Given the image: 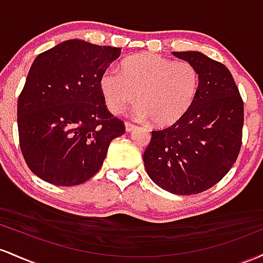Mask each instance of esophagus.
<instances>
[{
  "instance_id": "esophagus-1",
  "label": "esophagus",
  "mask_w": 263,
  "mask_h": 263,
  "mask_svg": "<svg viewBox=\"0 0 263 263\" xmlns=\"http://www.w3.org/2000/svg\"><path fill=\"white\" fill-rule=\"evenodd\" d=\"M135 128H137V126H135L134 125V124H132V123H128V122H126L125 123V130L126 132H128V133H130V132H133V130H134V129Z\"/></svg>"
}]
</instances>
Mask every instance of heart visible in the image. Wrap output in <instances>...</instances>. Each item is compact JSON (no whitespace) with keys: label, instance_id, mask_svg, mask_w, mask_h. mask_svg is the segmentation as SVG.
Here are the masks:
<instances>
[{"label":"heart","instance_id":"b5f03b06","mask_svg":"<svg viewBox=\"0 0 263 263\" xmlns=\"http://www.w3.org/2000/svg\"><path fill=\"white\" fill-rule=\"evenodd\" d=\"M199 85V72L193 64L153 53L125 58L120 72L108 68L99 78V89L111 113L120 114L137 99L134 118L152 119L158 126L181 119L193 105Z\"/></svg>","mask_w":263,"mask_h":263}]
</instances>
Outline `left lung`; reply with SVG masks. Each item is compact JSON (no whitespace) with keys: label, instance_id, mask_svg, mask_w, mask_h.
<instances>
[{"label":"left lung","instance_id":"1","mask_svg":"<svg viewBox=\"0 0 263 263\" xmlns=\"http://www.w3.org/2000/svg\"><path fill=\"white\" fill-rule=\"evenodd\" d=\"M193 64L200 76L199 93L184 117L152 132L144 166L159 187L193 195L220 181L240 153L243 102L230 70L201 52H173Z\"/></svg>","mask_w":263,"mask_h":263}]
</instances>
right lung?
I'll list each match as a JSON object with an SVG mask.
<instances>
[{
  "instance_id": "add662e5",
  "label": "right lung",
  "mask_w": 263,
  "mask_h": 263,
  "mask_svg": "<svg viewBox=\"0 0 263 263\" xmlns=\"http://www.w3.org/2000/svg\"><path fill=\"white\" fill-rule=\"evenodd\" d=\"M120 48L64 41L33 61L20 94L21 150L32 173L58 186L83 184L125 132L108 111L99 78Z\"/></svg>"
}]
</instances>
